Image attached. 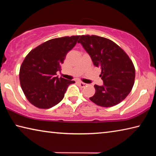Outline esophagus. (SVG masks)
<instances>
[{"mask_svg": "<svg viewBox=\"0 0 156 156\" xmlns=\"http://www.w3.org/2000/svg\"><path fill=\"white\" fill-rule=\"evenodd\" d=\"M78 84L80 87H87V84L83 83V82H78Z\"/></svg>", "mask_w": 156, "mask_h": 156, "instance_id": "1", "label": "esophagus"}]
</instances>
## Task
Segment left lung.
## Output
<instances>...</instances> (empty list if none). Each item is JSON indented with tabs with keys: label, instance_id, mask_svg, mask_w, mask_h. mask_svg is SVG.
Instances as JSON below:
<instances>
[{
	"label": "left lung",
	"instance_id": "1",
	"mask_svg": "<svg viewBox=\"0 0 156 156\" xmlns=\"http://www.w3.org/2000/svg\"><path fill=\"white\" fill-rule=\"evenodd\" d=\"M78 43L88 53L94 65L101 69L100 76L103 85L95 84L96 93L89 99L103 107L119 104L134 84L136 71L131 60L117 44L103 37L83 35Z\"/></svg>",
	"mask_w": 156,
	"mask_h": 156
}]
</instances>
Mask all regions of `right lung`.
I'll list each match as a JSON object with an SVG mask.
<instances>
[{
	"mask_svg": "<svg viewBox=\"0 0 156 156\" xmlns=\"http://www.w3.org/2000/svg\"><path fill=\"white\" fill-rule=\"evenodd\" d=\"M80 36H65L44 42L31 50L20 68L21 88L31 104L49 109L61 101L68 86L75 81L56 76L66 55Z\"/></svg>",
	"mask_w": 156,
	"mask_h": 156,
	"instance_id": "right-lung-1",
	"label": "right lung"
}]
</instances>
